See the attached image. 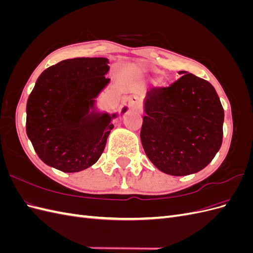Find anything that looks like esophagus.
<instances>
[{
  "instance_id": "1",
  "label": "esophagus",
  "mask_w": 253,
  "mask_h": 253,
  "mask_svg": "<svg viewBox=\"0 0 253 253\" xmlns=\"http://www.w3.org/2000/svg\"><path fill=\"white\" fill-rule=\"evenodd\" d=\"M128 106L132 110H135V111L140 110L141 109V102L139 100V98L136 97V96H132L131 98L128 99Z\"/></svg>"
}]
</instances>
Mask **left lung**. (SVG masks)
<instances>
[{"label": "left lung", "instance_id": "left-lung-1", "mask_svg": "<svg viewBox=\"0 0 253 253\" xmlns=\"http://www.w3.org/2000/svg\"><path fill=\"white\" fill-rule=\"evenodd\" d=\"M181 77L145 97L140 138L157 169L183 176L210 164L223 142L224 109L212 84L197 76Z\"/></svg>", "mask_w": 253, "mask_h": 253}]
</instances>
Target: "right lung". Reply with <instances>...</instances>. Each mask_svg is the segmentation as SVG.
Returning <instances> with one entry per match:
<instances>
[{
	"instance_id": "add662e5",
	"label": "right lung",
	"mask_w": 253,
	"mask_h": 253,
	"mask_svg": "<svg viewBox=\"0 0 253 253\" xmlns=\"http://www.w3.org/2000/svg\"><path fill=\"white\" fill-rule=\"evenodd\" d=\"M108 63L105 58L67 59L38 78L27 100L26 133L44 164L73 173L101 156L115 115L84 116L110 81Z\"/></svg>"
}]
</instances>
